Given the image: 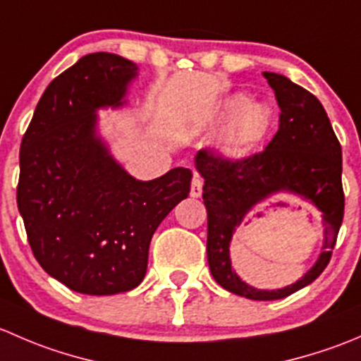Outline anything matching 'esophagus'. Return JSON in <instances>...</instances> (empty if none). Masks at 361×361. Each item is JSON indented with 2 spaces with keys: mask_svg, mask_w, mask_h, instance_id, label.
I'll return each instance as SVG.
<instances>
[{
  "mask_svg": "<svg viewBox=\"0 0 361 361\" xmlns=\"http://www.w3.org/2000/svg\"><path fill=\"white\" fill-rule=\"evenodd\" d=\"M202 194V178L199 174H194L192 178V185H190V195L192 197H201Z\"/></svg>",
  "mask_w": 361,
  "mask_h": 361,
  "instance_id": "esophagus-1",
  "label": "esophagus"
}]
</instances>
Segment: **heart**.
Here are the masks:
<instances>
[{
  "label": "heart",
  "instance_id": "b5f03b06",
  "mask_svg": "<svg viewBox=\"0 0 361 361\" xmlns=\"http://www.w3.org/2000/svg\"><path fill=\"white\" fill-rule=\"evenodd\" d=\"M224 108L225 113H231L225 126V141L232 150H251L264 141L271 129V111L265 104L235 94L225 101Z\"/></svg>",
  "mask_w": 361,
  "mask_h": 361
}]
</instances>
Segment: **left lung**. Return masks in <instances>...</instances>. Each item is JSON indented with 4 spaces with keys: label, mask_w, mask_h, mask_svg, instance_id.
<instances>
[{
    "label": "left lung",
    "mask_w": 361,
    "mask_h": 361,
    "mask_svg": "<svg viewBox=\"0 0 361 361\" xmlns=\"http://www.w3.org/2000/svg\"><path fill=\"white\" fill-rule=\"evenodd\" d=\"M276 94L279 129L264 152L231 160L199 150L195 167L204 178L207 209V264L214 281L251 300H278L311 285L329 265L344 216L342 150L325 108L316 96L286 76L264 71ZM276 193H292L322 213L324 246L315 265L293 286L258 290L231 269L230 241L235 228L257 203Z\"/></svg>",
    "instance_id": "obj_1"
}]
</instances>
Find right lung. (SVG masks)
<instances>
[{"label": "right lung", "mask_w": 361, "mask_h": 361, "mask_svg": "<svg viewBox=\"0 0 361 361\" xmlns=\"http://www.w3.org/2000/svg\"><path fill=\"white\" fill-rule=\"evenodd\" d=\"M137 66L96 52L50 82L20 145L17 206L47 274L85 295L136 288L160 221L188 197L192 171L141 181L97 134V110L120 108Z\"/></svg>", "instance_id": "obj_1"}]
</instances>
